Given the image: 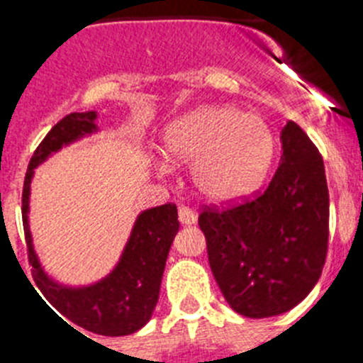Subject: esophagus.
Wrapping results in <instances>:
<instances>
[{
  "label": "esophagus",
  "instance_id": "esophagus-1",
  "mask_svg": "<svg viewBox=\"0 0 363 363\" xmlns=\"http://www.w3.org/2000/svg\"><path fill=\"white\" fill-rule=\"evenodd\" d=\"M178 218L184 225H192V223H196V214H194V211H192L191 207H187V205H179Z\"/></svg>",
  "mask_w": 363,
  "mask_h": 363
}]
</instances>
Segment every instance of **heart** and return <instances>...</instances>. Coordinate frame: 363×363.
I'll return each instance as SVG.
<instances>
[{"label": "heart", "instance_id": "b5f03b06", "mask_svg": "<svg viewBox=\"0 0 363 363\" xmlns=\"http://www.w3.org/2000/svg\"><path fill=\"white\" fill-rule=\"evenodd\" d=\"M274 147V134L262 118L227 105L189 112L163 134L165 158L192 163V185L214 203L240 200L255 191L271 167Z\"/></svg>", "mask_w": 363, "mask_h": 363}]
</instances>
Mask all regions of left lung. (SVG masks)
Instances as JSON below:
<instances>
[{
  "instance_id": "left-lung-1",
  "label": "left lung",
  "mask_w": 363,
  "mask_h": 363,
  "mask_svg": "<svg viewBox=\"0 0 363 363\" xmlns=\"http://www.w3.org/2000/svg\"><path fill=\"white\" fill-rule=\"evenodd\" d=\"M271 184L233 207H205L198 223L221 294L247 318H269L311 293L327 256L329 191L322 154L300 125L281 129Z\"/></svg>"
}]
</instances>
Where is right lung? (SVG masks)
Returning <instances> with one entry per match:
<instances>
[{
  "mask_svg": "<svg viewBox=\"0 0 363 363\" xmlns=\"http://www.w3.org/2000/svg\"><path fill=\"white\" fill-rule=\"evenodd\" d=\"M96 118L98 116L94 111L72 112L54 125L38 145L36 152L32 154L21 196L23 229L32 278L38 289L43 293L45 300L62 314L60 318H65L72 325L94 335L125 336L142 329L158 303L167 255L179 229L176 205L165 203L143 211L134 223L116 267L104 280L86 287H69L47 277L34 251L28 229V198L34 169L63 145L96 133Z\"/></svg>",
  "mask_w": 363,
  "mask_h": 363,
  "instance_id": "obj_1",
  "label": "right lung"
}]
</instances>
